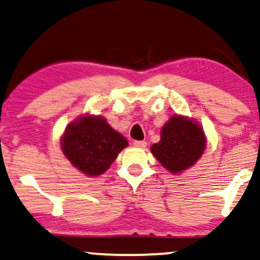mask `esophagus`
<instances>
[{
	"mask_svg": "<svg viewBox=\"0 0 260 260\" xmlns=\"http://www.w3.org/2000/svg\"><path fill=\"white\" fill-rule=\"evenodd\" d=\"M134 146L137 147V148H144L147 146V142H146V141H135Z\"/></svg>",
	"mask_w": 260,
	"mask_h": 260,
	"instance_id": "obj_1",
	"label": "esophagus"
}]
</instances>
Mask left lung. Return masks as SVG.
<instances>
[{"instance_id":"left-lung-1","label":"left lung","mask_w":260,"mask_h":260,"mask_svg":"<svg viewBox=\"0 0 260 260\" xmlns=\"http://www.w3.org/2000/svg\"><path fill=\"white\" fill-rule=\"evenodd\" d=\"M205 147L203 127L191 118L174 114L162 126L160 141L150 151L168 172L179 174L201 159Z\"/></svg>"}]
</instances>
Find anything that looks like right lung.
<instances>
[{
  "mask_svg": "<svg viewBox=\"0 0 260 260\" xmlns=\"http://www.w3.org/2000/svg\"><path fill=\"white\" fill-rule=\"evenodd\" d=\"M129 146L126 138L105 118L85 114L68 124L60 137L64 156L89 177L105 173L118 154Z\"/></svg>",
  "mask_w": 260,
  "mask_h": 260,
  "instance_id": "1",
  "label": "right lung"
}]
</instances>
